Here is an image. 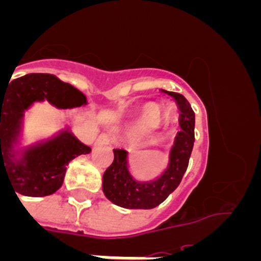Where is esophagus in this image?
I'll list each match as a JSON object with an SVG mask.
<instances>
[{
	"instance_id": "1",
	"label": "esophagus",
	"mask_w": 261,
	"mask_h": 261,
	"mask_svg": "<svg viewBox=\"0 0 261 261\" xmlns=\"http://www.w3.org/2000/svg\"><path fill=\"white\" fill-rule=\"evenodd\" d=\"M110 144V136L108 135H100L98 137V140L95 141L96 146H103V145Z\"/></svg>"
}]
</instances>
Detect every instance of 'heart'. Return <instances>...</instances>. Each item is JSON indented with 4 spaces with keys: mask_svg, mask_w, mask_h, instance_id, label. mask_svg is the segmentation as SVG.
I'll return each instance as SVG.
<instances>
[{
    "mask_svg": "<svg viewBox=\"0 0 261 261\" xmlns=\"http://www.w3.org/2000/svg\"><path fill=\"white\" fill-rule=\"evenodd\" d=\"M168 116H170V114H168V112H165V117ZM158 117V106L154 105V103H147V105H145L144 108H142L140 119H138L137 125H136V130H137V132H145L147 129H150L151 126H154L156 124Z\"/></svg>",
    "mask_w": 261,
    "mask_h": 261,
    "instance_id": "1",
    "label": "heart"
}]
</instances>
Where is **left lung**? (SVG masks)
<instances>
[{
  "instance_id": "obj_1",
  "label": "left lung",
  "mask_w": 261,
  "mask_h": 261,
  "mask_svg": "<svg viewBox=\"0 0 261 261\" xmlns=\"http://www.w3.org/2000/svg\"><path fill=\"white\" fill-rule=\"evenodd\" d=\"M166 93L175 99L180 111L179 125L181 128L170 149L167 167L153 180H137L129 170L128 151L115 149L114 162L103 175L102 188L106 197L117 206L125 209L155 208L176 190L187 171L195 142V112L181 94Z\"/></svg>"
}]
</instances>
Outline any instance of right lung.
<instances>
[{
    "instance_id": "add662e5",
    "label": "right lung",
    "mask_w": 261,
    "mask_h": 261,
    "mask_svg": "<svg viewBox=\"0 0 261 261\" xmlns=\"http://www.w3.org/2000/svg\"><path fill=\"white\" fill-rule=\"evenodd\" d=\"M45 100L60 110L87 105L80 90L52 74H26L9 81L4 89L0 86V176L5 172L13 190L30 197L60 190L69 162L91 151L69 126L52 137L20 146L24 112L34 103Z\"/></svg>"
}]
</instances>
